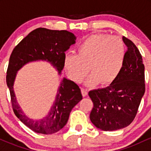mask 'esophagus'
I'll return each mask as SVG.
<instances>
[{"label": "esophagus", "instance_id": "esophagus-1", "mask_svg": "<svg viewBox=\"0 0 151 151\" xmlns=\"http://www.w3.org/2000/svg\"><path fill=\"white\" fill-rule=\"evenodd\" d=\"M81 93H82L83 96H86V95L88 94V91H87V89H84V88H82V89H81Z\"/></svg>", "mask_w": 151, "mask_h": 151}]
</instances>
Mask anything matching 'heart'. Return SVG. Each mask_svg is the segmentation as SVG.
Here are the masks:
<instances>
[{
    "label": "heart",
    "mask_w": 151,
    "mask_h": 151,
    "mask_svg": "<svg viewBox=\"0 0 151 151\" xmlns=\"http://www.w3.org/2000/svg\"><path fill=\"white\" fill-rule=\"evenodd\" d=\"M77 55H66L64 67L72 80L79 83L91 74L87 84H108L120 73L126 48L120 37L106 34H95L86 37L78 46Z\"/></svg>",
    "instance_id": "heart-1"
}]
</instances>
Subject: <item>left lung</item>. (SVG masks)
I'll return each instance as SVG.
<instances>
[{
    "label": "left lung",
    "mask_w": 151,
    "mask_h": 151,
    "mask_svg": "<svg viewBox=\"0 0 151 151\" xmlns=\"http://www.w3.org/2000/svg\"><path fill=\"white\" fill-rule=\"evenodd\" d=\"M127 46L124 65L109 86L89 92L93 107L90 120L98 129L112 131L124 129L135 119L145 93V67L137 47L123 37Z\"/></svg>",
    "instance_id": "obj_1"
}]
</instances>
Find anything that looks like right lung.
<instances>
[{
  "label": "right lung",
  "instance_id": "1",
  "mask_svg": "<svg viewBox=\"0 0 151 151\" xmlns=\"http://www.w3.org/2000/svg\"><path fill=\"white\" fill-rule=\"evenodd\" d=\"M76 38L69 31L40 27L30 32L12 52L6 76L12 106L15 116L34 132L52 134L61 130L67 124L72 109L82 99L81 89L73 81L63 77L47 114L42 119H31L23 111L15 96L13 86L18 71L29 62L41 60L50 63L61 75L65 52L76 42Z\"/></svg>",
  "mask_w": 151,
  "mask_h": 151
}]
</instances>
